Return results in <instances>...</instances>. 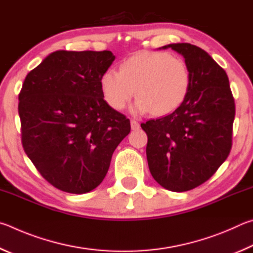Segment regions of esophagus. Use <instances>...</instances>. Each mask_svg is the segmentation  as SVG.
<instances>
[{"instance_id": "1", "label": "esophagus", "mask_w": 253, "mask_h": 253, "mask_svg": "<svg viewBox=\"0 0 253 253\" xmlns=\"http://www.w3.org/2000/svg\"><path fill=\"white\" fill-rule=\"evenodd\" d=\"M131 129L132 130H139L140 129V123L135 120H131Z\"/></svg>"}]
</instances>
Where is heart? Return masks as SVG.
I'll use <instances>...</instances> for the list:
<instances>
[{
    "label": "heart",
    "mask_w": 253,
    "mask_h": 253,
    "mask_svg": "<svg viewBox=\"0 0 253 253\" xmlns=\"http://www.w3.org/2000/svg\"><path fill=\"white\" fill-rule=\"evenodd\" d=\"M191 72L185 62L167 52L142 51L120 64L119 72L108 69L100 78L104 100L122 110L134 94V113L167 115L183 103L191 87Z\"/></svg>",
    "instance_id": "1"
}]
</instances>
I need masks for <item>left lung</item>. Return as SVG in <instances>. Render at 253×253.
<instances>
[{"mask_svg":"<svg viewBox=\"0 0 253 253\" xmlns=\"http://www.w3.org/2000/svg\"><path fill=\"white\" fill-rule=\"evenodd\" d=\"M191 72L187 99L166 117L141 126L148 134L147 159L153 179L183 192L210 179L228 158L236 114L228 75L208 53L190 43H172Z\"/></svg>","mask_w":253,"mask_h":253,"instance_id":"8db88e82","label":"left lung"}]
</instances>
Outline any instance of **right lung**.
<instances>
[{"instance_id":"add662e5","label":"right lung","mask_w":253,"mask_h":253,"mask_svg":"<svg viewBox=\"0 0 253 253\" xmlns=\"http://www.w3.org/2000/svg\"><path fill=\"white\" fill-rule=\"evenodd\" d=\"M111 51H55L26 75L19 95L22 144L47 182L64 192L92 191L130 133V120L106 103L100 78Z\"/></svg>"}]
</instances>
